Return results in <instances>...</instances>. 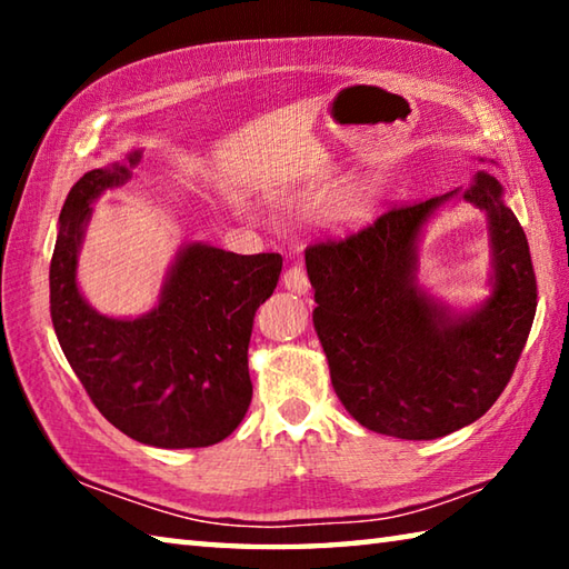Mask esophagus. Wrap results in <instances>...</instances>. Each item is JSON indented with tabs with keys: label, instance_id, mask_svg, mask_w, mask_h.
Listing matches in <instances>:
<instances>
[{
	"label": "esophagus",
	"instance_id": "34e87169",
	"mask_svg": "<svg viewBox=\"0 0 569 569\" xmlns=\"http://www.w3.org/2000/svg\"><path fill=\"white\" fill-rule=\"evenodd\" d=\"M283 286L288 288V291H293L298 296L308 293V288H311V281H308L303 266H291V268H288V271L283 273Z\"/></svg>",
	"mask_w": 569,
	"mask_h": 569
}]
</instances>
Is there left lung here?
<instances>
[{
    "instance_id": "8db88e82",
    "label": "left lung",
    "mask_w": 569,
    "mask_h": 569,
    "mask_svg": "<svg viewBox=\"0 0 569 569\" xmlns=\"http://www.w3.org/2000/svg\"><path fill=\"white\" fill-rule=\"evenodd\" d=\"M451 197L490 220L493 293L469 315L416 283L420 228ZM306 271L336 397L361 427L397 439H439L487 413L512 379L537 311L527 236L485 170L467 188L389 208L346 238L316 240Z\"/></svg>"
}]
</instances>
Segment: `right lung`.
Masks as SVG:
<instances>
[{
    "label": "right lung",
    "mask_w": 569,
    "mask_h": 569,
    "mask_svg": "<svg viewBox=\"0 0 569 569\" xmlns=\"http://www.w3.org/2000/svg\"><path fill=\"white\" fill-rule=\"evenodd\" d=\"M138 162L134 150L128 166L84 172L64 200L50 266L54 333L114 429L160 449L210 447L233 435L248 411L253 316L273 293L283 258L190 243L178 253L152 311L138 319L98 313L77 288V256L92 200L122 186Z\"/></svg>",
    "instance_id": "1"
}]
</instances>
